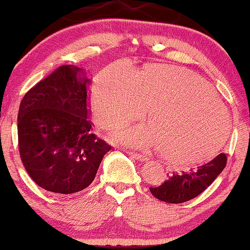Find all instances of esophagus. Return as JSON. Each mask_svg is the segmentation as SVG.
I'll use <instances>...</instances> for the list:
<instances>
[{"instance_id":"obj_1","label":"esophagus","mask_w":250,"mask_h":250,"mask_svg":"<svg viewBox=\"0 0 250 250\" xmlns=\"http://www.w3.org/2000/svg\"><path fill=\"white\" fill-rule=\"evenodd\" d=\"M126 153H128L131 158H133V159H135V160H138V161H146L147 159L146 158V156H143L142 154H139V153H135V152H131V151H128L126 152Z\"/></svg>"}]
</instances>
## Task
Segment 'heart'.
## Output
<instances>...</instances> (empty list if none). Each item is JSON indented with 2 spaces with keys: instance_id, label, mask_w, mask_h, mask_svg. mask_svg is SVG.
<instances>
[{
  "instance_id": "b5f03b06",
  "label": "heart",
  "mask_w": 250,
  "mask_h": 250,
  "mask_svg": "<svg viewBox=\"0 0 250 250\" xmlns=\"http://www.w3.org/2000/svg\"><path fill=\"white\" fill-rule=\"evenodd\" d=\"M92 105L98 124L122 128L151 108V122L120 132L122 141L159 147L164 159L196 163L216 152L229 129V115L204 79L181 67L151 65L134 71L113 64L96 76Z\"/></svg>"
}]
</instances>
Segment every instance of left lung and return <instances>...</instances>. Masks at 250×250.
<instances>
[{
	"label": "left lung",
	"mask_w": 250,
	"mask_h": 250,
	"mask_svg": "<svg viewBox=\"0 0 250 250\" xmlns=\"http://www.w3.org/2000/svg\"><path fill=\"white\" fill-rule=\"evenodd\" d=\"M226 154L221 153L203 166L191 168L188 172L181 174L173 173L163 184L150 188V192L158 200L171 204H180L193 200L204 192L221 174L226 167Z\"/></svg>",
	"instance_id": "obj_1"
}]
</instances>
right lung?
<instances>
[{
    "label": "right lung",
    "mask_w": 250,
    "mask_h": 250,
    "mask_svg": "<svg viewBox=\"0 0 250 250\" xmlns=\"http://www.w3.org/2000/svg\"><path fill=\"white\" fill-rule=\"evenodd\" d=\"M89 84L83 68L65 65L21 101L20 155L32 180L46 191L73 194L88 188L111 149L91 132Z\"/></svg>",
    "instance_id": "right-lung-1"
}]
</instances>
